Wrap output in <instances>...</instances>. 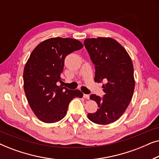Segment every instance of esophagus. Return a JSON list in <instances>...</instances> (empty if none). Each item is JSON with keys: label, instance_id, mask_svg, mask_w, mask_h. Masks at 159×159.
Returning a JSON list of instances; mask_svg holds the SVG:
<instances>
[{"label": "esophagus", "instance_id": "obj_1", "mask_svg": "<svg viewBox=\"0 0 159 159\" xmlns=\"http://www.w3.org/2000/svg\"><path fill=\"white\" fill-rule=\"evenodd\" d=\"M83 97L84 98H86V99H89V98H90V95H87V94H84V95H83Z\"/></svg>", "mask_w": 159, "mask_h": 159}]
</instances>
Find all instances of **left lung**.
Listing matches in <instances>:
<instances>
[{
	"label": "left lung",
	"mask_w": 159,
	"mask_h": 159,
	"mask_svg": "<svg viewBox=\"0 0 159 159\" xmlns=\"http://www.w3.org/2000/svg\"><path fill=\"white\" fill-rule=\"evenodd\" d=\"M84 45L95 65V82L103 83V98L95 94L97 111L88 114L91 121L108 125L120 118L131 101L134 89V69L126 50L111 38H88Z\"/></svg>",
	"instance_id": "1"
}]
</instances>
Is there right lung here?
<instances>
[{
  "label": "right lung",
  "instance_id": "right-lung-1",
  "mask_svg": "<svg viewBox=\"0 0 159 159\" xmlns=\"http://www.w3.org/2000/svg\"><path fill=\"white\" fill-rule=\"evenodd\" d=\"M83 48L71 38H50L33 50L25 66L24 89L36 116L43 122L54 123L66 116L69 104L75 98H82L78 90L58 86L67 55Z\"/></svg>",
  "mask_w": 159,
  "mask_h": 159
}]
</instances>
